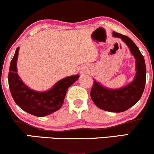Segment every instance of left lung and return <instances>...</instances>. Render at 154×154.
Wrapping results in <instances>:
<instances>
[{
    "mask_svg": "<svg viewBox=\"0 0 154 154\" xmlns=\"http://www.w3.org/2000/svg\"><path fill=\"white\" fill-rule=\"evenodd\" d=\"M113 36L126 43L135 59L136 75L131 83L119 89H109L94 80L91 91L93 101L98 108L110 112H123L140 99L146 80V67L142 54L135 43L126 35L113 32Z\"/></svg>",
    "mask_w": 154,
    "mask_h": 154,
    "instance_id": "1",
    "label": "left lung"
}]
</instances>
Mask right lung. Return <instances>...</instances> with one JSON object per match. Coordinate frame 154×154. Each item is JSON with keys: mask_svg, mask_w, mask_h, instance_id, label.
<instances>
[{"mask_svg": "<svg viewBox=\"0 0 154 154\" xmlns=\"http://www.w3.org/2000/svg\"><path fill=\"white\" fill-rule=\"evenodd\" d=\"M19 48H17L11 61L8 72V86L15 103L26 112L40 117L59 110L62 106L68 88L78 79L79 76L65 77L48 91L38 92L32 90L24 84L17 73Z\"/></svg>", "mask_w": 154, "mask_h": 154, "instance_id": "obj_1", "label": "right lung"}]
</instances>
